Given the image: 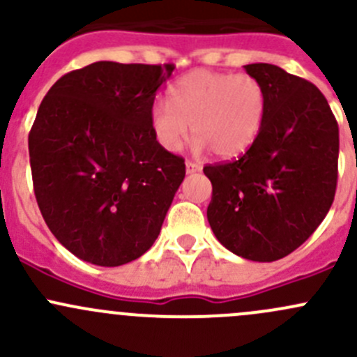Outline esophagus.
Returning <instances> with one entry per match:
<instances>
[{
	"mask_svg": "<svg viewBox=\"0 0 357 357\" xmlns=\"http://www.w3.org/2000/svg\"><path fill=\"white\" fill-rule=\"evenodd\" d=\"M202 169L200 164H197V162H192V160H186V172L188 174H192V172H199Z\"/></svg>",
	"mask_w": 357,
	"mask_h": 357,
	"instance_id": "34e87169",
	"label": "esophagus"
}]
</instances>
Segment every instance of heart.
I'll return each instance as SVG.
<instances>
[{"instance_id": "heart-1", "label": "heart", "mask_w": 357, "mask_h": 357, "mask_svg": "<svg viewBox=\"0 0 357 357\" xmlns=\"http://www.w3.org/2000/svg\"><path fill=\"white\" fill-rule=\"evenodd\" d=\"M266 114L268 93L254 75L202 68L172 84L169 102H153L150 124L165 150L181 149L193 129L197 150L211 149L218 157L233 158L254 145Z\"/></svg>"}]
</instances>
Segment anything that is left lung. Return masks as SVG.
I'll use <instances>...</instances> for the list:
<instances>
[{"instance_id": "obj_1", "label": "left lung", "mask_w": 357, "mask_h": 357, "mask_svg": "<svg viewBox=\"0 0 357 357\" xmlns=\"http://www.w3.org/2000/svg\"><path fill=\"white\" fill-rule=\"evenodd\" d=\"M268 93V114L242 157L204 167L215 238L248 261L301 247L328 214L338 178V124L312 82L271 63L245 66Z\"/></svg>"}]
</instances>
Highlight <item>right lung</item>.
Instances as JSON below:
<instances>
[{"instance_id": "obj_1", "label": "right lung", "mask_w": 357, "mask_h": 357, "mask_svg": "<svg viewBox=\"0 0 357 357\" xmlns=\"http://www.w3.org/2000/svg\"><path fill=\"white\" fill-rule=\"evenodd\" d=\"M172 70L95 62L62 75L39 105L29 132L34 195L50 231L82 261L128 264L160 233L186 172L150 124Z\"/></svg>"}]
</instances>
